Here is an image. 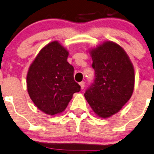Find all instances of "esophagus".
<instances>
[{
  "label": "esophagus",
  "instance_id": "1",
  "mask_svg": "<svg viewBox=\"0 0 154 154\" xmlns=\"http://www.w3.org/2000/svg\"><path fill=\"white\" fill-rule=\"evenodd\" d=\"M80 88H81V89H83V88H84V86H85L84 82H80Z\"/></svg>",
  "mask_w": 154,
  "mask_h": 154
}]
</instances>
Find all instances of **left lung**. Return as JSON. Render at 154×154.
I'll return each mask as SVG.
<instances>
[{
	"mask_svg": "<svg viewBox=\"0 0 154 154\" xmlns=\"http://www.w3.org/2000/svg\"><path fill=\"white\" fill-rule=\"evenodd\" d=\"M88 52L95 79L85 97L96 116L108 119L119 112L131 97L134 67L124 48L114 42H103Z\"/></svg>",
	"mask_w": 154,
	"mask_h": 154,
	"instance_id": "8db88e82",
	"label": "left lung"
}]
</instances>
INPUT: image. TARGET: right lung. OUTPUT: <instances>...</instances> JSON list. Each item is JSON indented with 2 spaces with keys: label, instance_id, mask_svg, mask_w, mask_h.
Masks as SVG:
<instances>
[{
  "label": "right lung",
  "instance_id": "1",
  "mask_svg": "<svg viewBox=\"0 0 154 154\" xmlns=\"http://www.w3.org/2000/svg\"><path fill=\"white\" fill-rule=\"evenodd\" d=\"M69 52L58 41L42 48L27 74L30 99L39 110L49 116L64 111L73 94L80 91L74 80V67L67 62Z\"/></svg>",
  "mask_w": 154,
  "mask_h": 154
}]
</instances>
